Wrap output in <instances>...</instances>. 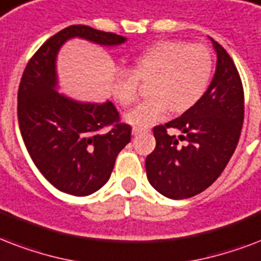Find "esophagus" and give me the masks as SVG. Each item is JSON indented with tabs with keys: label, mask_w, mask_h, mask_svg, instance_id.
Listing matches in <instances>:
<instances>
[{
	"label": "esophagus",
	"mask_w": 261,
	"mask_h": 261,
	"mask_svg": "<svg viewBox=\"0 0 261 261\" xmlns=\"http://www.w3.org/2000/svg\"><path fill=\"white\" fill-rule=\"evenodd\" d=\"M149 132V130H147V129H141V128H133L132 129V135H135V136H137V135H141V133H147Z\"/></svg>",
	"instance_id": "esophagus-1"
}]
</instances>
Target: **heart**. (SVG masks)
<instances>
[{
  "label": "heart",
  "mask_w": 261,
  "mask_h": 261,
  "mask_svg": "<svg viewBox=\"0 0 261 261\" xmlns=\"http://www.w3.org/2000/svg\"><path fill=\"white\" fill-rule=\"evenodd\" d=\"M213 73L211 54L201 44L162 40L135 57L130 72L117 70L112 95L121 106H130L139 96V83L149 82L151 98L125 114L136 128H149L169 112L185 113L199 102Z\"/></svg>",
  "instance_id": "b5f03b06"
}]
</instances>
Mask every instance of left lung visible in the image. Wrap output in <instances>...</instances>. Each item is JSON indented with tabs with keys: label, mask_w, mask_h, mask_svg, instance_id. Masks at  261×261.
Instances as JSON below:
<instances>
[{
	"label": "left lung",
	"mask_w": 261,
	"mask_h": 261,
	"mask_svg": "<svg viewBox=\"0 0 261 261\" xmlns=\"http://www.w3.org/2000/svg\"><path fill=\"white\" fill-rule=\"evenodd\" d=\"M211 42L218 61L207 91L181 117L153 128L156 147L145 159L147 178L169 199H188L205 191L225 170L241 133V79L227 51L214 39ZM166 127L183 133L178 138L171 137ZM179 140L187 143L179 145Z\"/></svg>",
	"instance_id": "1"
}]
</instances>
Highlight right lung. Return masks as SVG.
I'll use <instances>...</instances> for the list:
<instances>
[{"label":"right lung","instance_id":"obj_1","mask_svg":"<svg viewBox=\"0 0 261 261\" xmlns=\"http://www.w3.org/2000/svg\"><path fill=\"white\" fill-rule=\"evenodd\" d=\"M114 47L126 38L88 25H70L47 39L24 69L17 118L35 166L58 191L88 196L108 182L117 155L130 141L110 100L82 102L58 92L57 57L70 39Z\"/></svg>","mask_w":261,"mask_h":261}]
</instances>
